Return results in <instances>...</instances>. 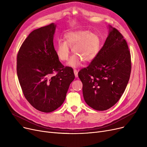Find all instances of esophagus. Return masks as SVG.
Instances as JSON below:
<instances>
[{
  "label": "esophagus",
  "instance_id": "1",
  "mask_svg": "<svg viewBox=\"0 0 147 147\" xmlns=\"http://www.w3.org/2000/svg\"><path fill=\"white\" fill-rule=\"evenodd\" d=\"M74 73L76 78H78V71L77 70V69H74Z\"/></svg>",
  "mask_w": 147,
  "mask_h": 147
}]
</instances>
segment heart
<instances>
[{"instance_id":"heart-1","label":"heart","mask_w":147,"mask_h":147,"mask_svg":"<svg viewBox=\"0 0 147 147\" xmlns=\"http://www.w3.org/2000/svg\"><path fill=\"white\" fill-rule=\"evenodd\" d=\"M64 41L59 40L56 46V54L62 61L68 60L69 48L74 55L68 63L71 67L80 66L83 61L89 63L94 61L101 49V40L99 36L89 30H76L69 32L64 35Z\"/></svg>"}]
</instances>
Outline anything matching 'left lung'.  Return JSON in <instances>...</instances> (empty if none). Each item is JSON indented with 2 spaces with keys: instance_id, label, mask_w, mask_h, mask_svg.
Instances as JSON below:
<instances>
[{
  "instance_id": "1",
  "label": "left lung",
  "mask_w": 147,
  "mask_h": 147,
  "mask_svg": "<svg viewBox=\"0 0 147 147\" xmlns=\"http://www.w3.org/2000/svg\"><path fill=\"white\" fill-rule=\"evenodd\" d=\"M109 34L96 58L79 72L83 95L92 109L104 111L112 107L124 93L131 72V58L126 41L109 26Z\"/></svg>"
}]
</instances>
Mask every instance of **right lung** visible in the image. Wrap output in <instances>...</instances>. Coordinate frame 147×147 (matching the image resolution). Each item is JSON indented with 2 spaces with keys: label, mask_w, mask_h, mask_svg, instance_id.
I'll list each match as a JSON object with an SVG mask.
<instances>
[{
  "label": "right lung",
  "mask_w": 147,
  "mask_h": 147,
  "mask_svg": "<svg viewBox=\"0 0 147 147\" xmlns=\"http://www.w3.org/2000/svg\"><path fill=\"white\" fill-rule=\"evenodd\" d=\"M55 29L52 23L33 30L17 54V72L23 94L34 108L44 113L63 104L75 78L73 68L64 67L57 56L53 42Z\"/></svg>",
  "instance_id": "1"
}]
</instances>
